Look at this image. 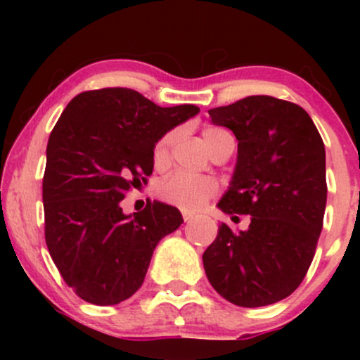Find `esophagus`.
<instances>
[{
    "label": "esophagus",
    "instance_id": "34e87169",
    "mask_svg": "<svg viewBox=\"0 0 360 360\" xmlns=\"http://www.w3.org/2000/svg\"><path fill=\"white\" fill-rule=\"evenodd\" d=\"M183 218H184V221H191L194 218V213L188 212V210H183Z\"/></svg>",
    "mask_w": 360,
    "mask_h": 360
}]
</instances>
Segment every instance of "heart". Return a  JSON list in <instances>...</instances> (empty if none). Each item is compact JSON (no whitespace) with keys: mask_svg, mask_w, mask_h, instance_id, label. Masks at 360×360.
<instances>
[{"mask_svg":"<svg viewBox=\"0 0 360 360\" xmlns=\"http://www.w3.org/2000/svg\"><path fill=\"white\" fill-rule=\"evenodd\" d=\"M179 139V130H169L155 142L152 160L157 169L166 167L171 160L172 147L176 146ZM203 139L208 146L212 155L218 148H221L226 142H232V135L221 127H206L203 130ZM218 191L217 181L212 177L203 176H189L186 172H172L164 177L157 184V196L166 203L184 210H200L210 198H213Z\"/></svg>","mask_w":360,"mask_h":360,"instance_id":"obj_1","label":"heart"}]
</instances>
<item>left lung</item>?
I'll return each instance as SVG.
<instances>
[{"instance_id":"left-lung-1","label":"left lung","mask_w":360,"mask_h":360,"mask_svg":"<svg viewBox=\"0 0 360 360\" xmlns=\"http://www.w3.org/2000/svg\"><path fill=\"white\" fill-rule=\"evenodd\" d=\"M208 113L238 140L232 186L218 208L250 214V225L233 232L221 223L203 254L206 276L238 307L278 303L304 279L323 229V140L301 106L264 94Z\"/></svg>"}]
</instances>
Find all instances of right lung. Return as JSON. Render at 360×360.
<instances>
[{
    "instance_id": "add662e5",
    "label": "right lung",
    "mask_w": 360,
    "mask_h": 360,
    "mask_svg": "<svg viewBox=\"0 0 360 360\" xmlns=\"http://www.w3.org/2000/svg\"><path fill=\"white\" fill-rule=\"evenodd\" d=\"M200 108L157 106L139 91L79 93L47 143L45 243L65 284L88 303L118 304L146 279L155 245L183 223L179 210L148 201L134 217L120 201L152 174L155 142Z\"/></svg>"
}]
</instances>
